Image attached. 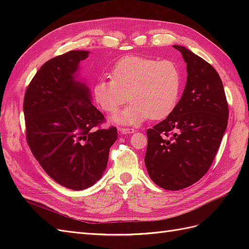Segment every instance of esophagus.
Masks as SVG:
<instances>
[{"label": "esophagus", "instance_id": "obj_1", "mask_svg": "<svg viewBox=\"0 0 249 249\" xmlns=\"http://www.w3.org/2000/svg\"><path fill=\"white\" fill-rule=\"evenodd\" d=\"M119 132H122L123 134H132L135 132L134 129H132V127H119Z\"/></svg>", "mask_w": 249, "mask_h": 249}]
</instances>
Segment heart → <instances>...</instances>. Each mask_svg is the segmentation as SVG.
Returning a JSON list of instances; mask_svg holds the SVG:
<instances>
[{
  "label": "heart",
  "mask_w": 249,
  "mask_h": 249,
  "mask_svg": "<svg viewBox=\"0 0 249 249\" xmlns=\"http://www.w3.org/2000/svg\"><path fill=\"white\" fill-rule=\"evenodd\" d=\"M111 79H100L93 85V99L104 112L113 114L126 102L129 106L113 117V122L138 124L147 118L159 120L175 109L182 86L178 65L142 56H124L111 67Z\"/></svg>",
  "instance_id": "heart-1"
}]
</instances>
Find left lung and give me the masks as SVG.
I'll return each mask as SVG.
<instances>
[{"label":"left lung","instance_id":"left-lung-1","mask_svg":"<svg viewBox=\"0 0 249 249\" xmlns=\"http://www.w3.org/2000/svg\"><path fill=\"white\" fill-rule=\"evenodd\" d=\"M187 84L170 114L146 131L144 162L154 182L166 190L196 183L212 165L228 125L229 105L214 67L184 47Z\"/></svg>","mask_w":249,"mask_h":249}]
</instances>
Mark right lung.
<instances>
[{"label":"right lung","mask_w":249,"mask_h":249,"mask_svg":"<svg viewBox=\"0 0 249 249\" xmlns=\"http://www.w3.org/2000/svg\"><path fill=\"white\" fill-rule=\"evenodd\" d=\"M88 56L71 51L50 59L36 72L24 97L26 140L43 170L60 185L83 190L107 167L117 129L90 101L89 89L73 74ZM99 127V129H95Z\"/></svg>","instance_id":"right-lung-1"}]
</instances>
